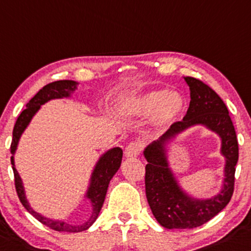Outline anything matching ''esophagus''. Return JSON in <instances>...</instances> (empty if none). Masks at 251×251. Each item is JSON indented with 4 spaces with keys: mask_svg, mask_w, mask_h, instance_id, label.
<instances>
[{
    "mask_svg": "<svg viewBox=\"0 0 251 251\" xmlns=\"http://www.w3.org/2000/svg\"><path fill=\"white\" fill-rule=\"evenodd\" d=\"M142 151V146L139 142H130L126 147L125 155L126 157H136Z\"/></svg>",
    "mask_w": 251,
    "mask_h": 251,
    "instance_id": "obj_1",
    "label": "esophagus"
}]
</instances>
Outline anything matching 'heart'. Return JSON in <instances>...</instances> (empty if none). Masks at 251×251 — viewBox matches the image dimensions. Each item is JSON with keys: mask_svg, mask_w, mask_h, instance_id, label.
Listing matches in <instances>:
<instances>
[{"mask_svg": "<svg viewBox=\"0 0 251 251\" xmlns=\"http://www.w3.org/2000/svg\"><path fill=\"white\" fill-rule=\"evenodd\" d=\"M186 108V100L179 92L160 89L134 97L125 105L126 111L135 116L146 117L154 114L153 123L156 129H162L178 120Z\"/></svg>", "mask_w": 251, "mask_h": 251, "instance_id": "b5f03b06", "label": "heart"}]
</instances>
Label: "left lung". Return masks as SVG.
Returning a JSON list of instances; mask_svg holds the SVG:
<instances>
[{
	"instance_id": "8db88e82",
	"label": "left lung",
	"mask_w": 251,
	"mask_h": 251,
	"mask_svg": "<svg viewBox=\"0 0 251 251\" xmlns=\"http://www.w3.org/2000/svg\"><path fill=\"white\" fill-rule=\"evenodd\" d=\"M184 79L191 91L186 115L143 151L148 162L145 178L146 196L154 217L166 229H193L221 212L232 197L235 166L238 161L237 137L226 105L201 80L192 77ZM194 125H204L221 137V153L226 159L224 185L221 192L211 199H194L185 193L168 161L167 145Z\"/></svg>"
}]
</instances>
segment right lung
Instances as JSON below:
<instances>
[{
  "label": "right lung",
  "mask_w": 251,
  "mask_h": 251,
  "mask_svg": "<svg viewBox=\"0 0 251 251\" xmlns=\"http://www.w3.org/2000/svg\"><path fill=\"white\" fill-rule=\"evenodd\" d=\"M77 86L78 83L75 80H58L45 85L44 88H42L40 91L27 103V108L20 114L18 120H16V123L13 129L12 145H10V153H12L10 160H12L14 178H15V188L16 192H18L20 201L22 202L25 209H26L33 217H35L40 223L50 227V229L55 230V231L80 232L89 229V227L95 223L98 215H100V209H102L103 206L104 199H105L106 196V191H108L109 187V182H110L112 176L116 174L118 168H120L123 156L122 149L120 147H115L109 149L108 151H105V153L100 157L97 163H96L94 171H92L91 178H90L88 191H86L85 193V198L90 201L92 209L91 216H90V218L85 222V223H83L81 225L67 224L66 222L64 221H55V219L42 216L40 213L35 212V211L30 207L29 202H28L26 198V192H25L24 184H22V180L20 178L19 172L16 171L15 168V162H14V154H15L16 149H18L20 137H21L25 129H26L28 125L30 123L33 116H34L36 112L39 111V109L41 108V105H44L45 103H47L50 100L71 97V95L77 90Z\"/></svg>",
  "instance_id": "1"
}]
</instances>
